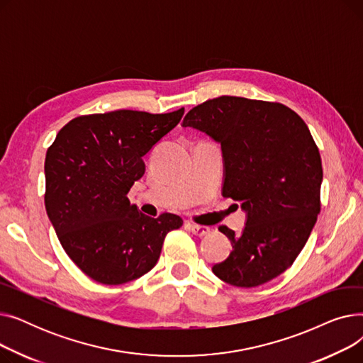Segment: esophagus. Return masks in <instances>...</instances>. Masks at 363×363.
Wrapping results in <instances>:
<instances>
[{
  "mask_svg": "<svg viewBox=\"0 0 363 363\" xmlns=\"http://www.w3.org/2000/svg\"><path fill=\"white\" fill-rule=\"evenodd\" d=\"M186 228L197 237H204L208 233H211V228L204 226V225H197V223H186Z\"/></svg>",
  "mask_w": 363,
  "mask_h": 363,
  "instance_id": "esophagus-1",
  "label": "esophagus"
}]
</instances>
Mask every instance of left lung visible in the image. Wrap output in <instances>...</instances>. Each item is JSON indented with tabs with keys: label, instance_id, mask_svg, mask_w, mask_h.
Instances as JSON below:
<instances>
[{
	"label": "left lung",
	"instance_id": "8db88e82",
	"mask_svg": "<svg viewBox=\"0 0 363 363\" xmlns=\"http://www.w3.org/2000/svg\"><path fill=\"white\" fill-rule=\"evenodd\" d=\"M182 125L220 143L222 196L247 212L240 235L219 226L233 250L213 274L241 289L277 278L294 263L320 212L322 162L308 125L281 103L230 95L193 107Z\"/></svg>",
	"mask_w": 363,
	"mask_h": 363
}]
</instances>
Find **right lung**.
I'll return each instance as SVG.
<instances>
[{
    "mask_svg": "<svg viewBox=\"0 0 363 363\" xmlns=\"http://www.w3.org/2000/svg\"><path fill=\"white\" fill-rule=\"evenodd\" d=\"M184 114L114 110L66 123L45 157V208L65 252L94 281L119 285L155 268L164 237L182 226L174 213L145 216L128 193L143 157Z\"/></svg>",
    "mask_w": 363,
    "mask_h": 363,
    "instance_id": "1",
    "label": "right lung"
}]
</instances>
